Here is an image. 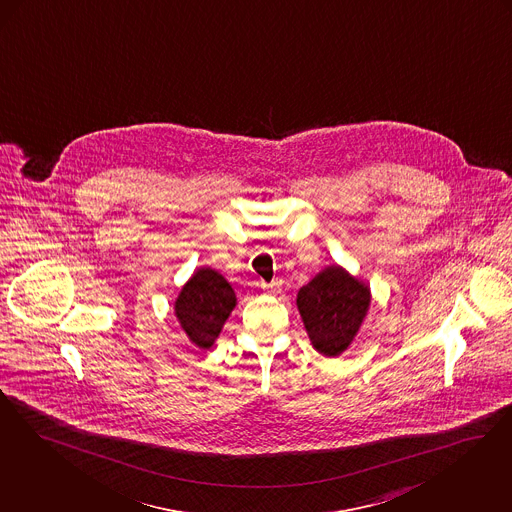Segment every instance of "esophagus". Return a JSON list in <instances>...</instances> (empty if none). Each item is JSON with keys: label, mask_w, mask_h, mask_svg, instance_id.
Instances as JSON below:
<instances>
[{"label": "esophagus", "mask_w": 512, "mask_h": 512, "mask_svg": "<svg viewBox=\"0 0 512 512\" xmlns=\"http://www.w3.org/2000/svg\"><path fill=\"white\" fill-rule=\"evenodd\" d=\"M261 287H263V289H270V291H274V289H278V282H272V284L261 282Z\"/></svg>", "instance_id": "1"}]
</instances>
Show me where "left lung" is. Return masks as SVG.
<instances>
[{"label":"left lung","instance_id":"obj_1","mask_svg":"<svg viewBox=\"0 0 512 512\" xmlns=\"http://www.w3.org/2000/svg\"><path fill=\"white\" fill-rule=\"evenodd\" d=\"M369 303V287L339 265L324 268L297 293L308 339L324 356H339L350 347Z\"/></svg>","mask_w":512,"mask_h":512}]
</instances>
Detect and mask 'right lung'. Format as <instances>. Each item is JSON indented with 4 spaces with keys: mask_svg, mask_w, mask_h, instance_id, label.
Masks as SVG:
<instances>
[{
    "mask_svg": "<svg viewBox=\"0 0 512 512\" xmlns=\"http://www.w3.org/2000/svg\"><path fill=\"white\" fill-rule=\"evenodd\" d=\"M234 307L236 293L225 276L204 266L181 289L175 301V316L188 339L207 350L213 347Z\"/></svg>",
    "mask_w": 512,
    "mask_h": 512,
    "instance_id": "add662e5",
    "label": "right lung"
}]
</instances>
